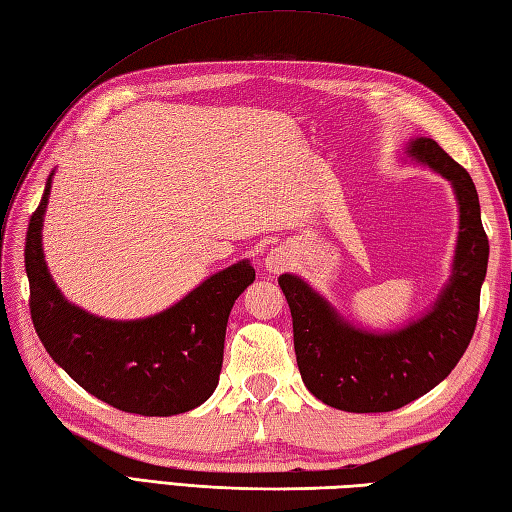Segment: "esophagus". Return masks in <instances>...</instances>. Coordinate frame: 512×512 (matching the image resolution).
I'll return each mask as SVG.
<instances>
[{
    "mask_svg": "<svg viewBox=\"0 0 512 512\" xmlns=\"http://www.w3.org/2000/svg\"><path fill=\"white\" fill-rule=\"evenodd\" d=\"M290 262H292L290 250H288L286 246H277V248H273V250H270V253L266 255L264 268H266V273L279 275V273H284V270L290 266Z\"/></svg>",
    "mask_w": 512,
    "mask_h": 512,
    "instance_id": "1",
    "label": "esophagus"
}]
</instances>
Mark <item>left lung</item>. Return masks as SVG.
Listing matches in <instances>:
<instances>
[{
	"label": "left lung",
	"instance_id": "obj_1",
	"mask_svg": "<svg viewBox=\"0 0 512 512\" xmlns=\"http://www.w3.org/2000/svg\"><path fill=\"white\" fill-rule=\"evenodd\" d=\"M402 154L447 180L458 202L451 275L436 301L407 325L378 332L345 319L301 277H279L303 383L314 398L341 411H394L440 385L469 347L480 312L488 239L469 171L433 138L409 140Z\"/></svg>",
	"mask_w": 512,
	"mask_h": 512
}]
</instances>
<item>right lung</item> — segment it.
<instances>
[{
  "mask_svg": "<svg viewBox=\"0 0 512 512\" xmlns=\"http://www.w3.org/2000/svg\"><path fill=\"white\" fill-rule=\"evenodd\" d=\"M52 176L26 233L30 314L46 352L88 394L121 411L176 416L200 407L220 383L228 314L255 268L242 259L145 319L96 317L63 297L43 255Z\"/></svg>",
  "mask_w": 512,
  "mask_h": 512,
  "instance_id": "add662e5",
  "label": "right lung"
}]
</instances>
